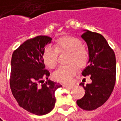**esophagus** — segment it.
I'll use <instances>...</instances> for the list:
<instances>
[{
    "instance_id": "34e87169",
    "label": "esophagus",
    "mask_w": 121,
    "mask_h": 121,
    "mask_svg": "<svg viewBox=\"0 0 121 121\" xmlns=\"http://www.w3.org/2000/svg\"><path fill=\"white\" fill-rule=\"evenodd\" d=\"M64 87L66 88H68V89H72L73 87V85H68V84H64L63 85Z\"/></svg>"
}]
</instances>
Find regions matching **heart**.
<instances>
[{
  "label": "heart",
  "instance_id": "1",
  "mask_svg": "<svg viewBox=\"0 0 121 121\" xmlns=\"http://www.w3.org/2000/svg\"><path fill=\"white\" fill-rule=\"evenodd\" d=\"M69 52L70 56L68 62L70 64L68 66H62L53 74V78L56 81L61 83H71L73 77L78 71V66H84L88 60V53L83 48L82 42L80 39L65 36L58 39L55 48L48 46L43 52V60L47 67L50 69H55L57 65L58 52Z\"/></svg>",
  "mask_w": 121,
  "mask_h": 121
}]
</instances>
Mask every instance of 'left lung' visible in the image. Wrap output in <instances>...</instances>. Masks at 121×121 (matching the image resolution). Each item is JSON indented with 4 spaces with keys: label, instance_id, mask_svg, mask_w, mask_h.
Returning <instances> with one entry per match:
<instances>
[{
    "label": "left lung",
    "instance_id": "1",
    "mask_svg": "<svg viewBox=\"0 0 121 121\" xmlns=\"http://www.w3.org/2000/svg\"><path fill=\"white\" fill-rule=\"evenodd\" d=\"M82 38L89 49V59L86 67L82 73L83 76L90 75L91 84L81 82L85 89L82 98L77 100L82 109L91 111L102 106L112 93L116 82V57L114 50L100 34L84 30Z\"/></svg>",
    "mask_w": 121,
    "mask_h": 121
}]
</instances>
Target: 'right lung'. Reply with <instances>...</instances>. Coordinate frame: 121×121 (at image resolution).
<instances>
[{
	"label": "right lung",
	"instance_id": "1",
	"mask_svg": "<svg viewBox=\"0 0 121 121\" xmlns=\"http://www.w3.org/2000/svg\"><path fill=\"white\" fill-rule=\"evenodd\" d=\"M52 38L37 36L23 43L12 54L10 88L18 105L36 115H44L55 104V92L59 83L48 80L43 52Z\"/></svg>",
	"mask_w": 121,
	"mask_h": 121
}]
</instances>
